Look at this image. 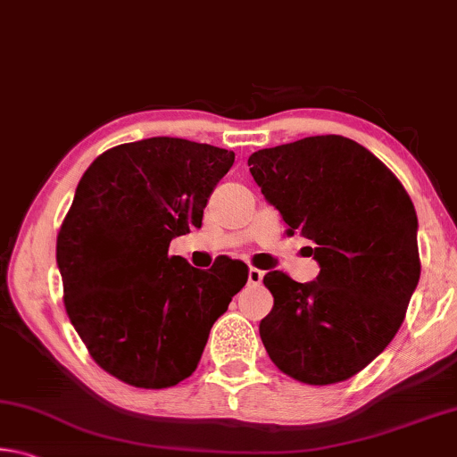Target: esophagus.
<instances>
[{"mask_svg": "<svg viewBox=\"0 0 457 457\" xmlns=\"http://www.w3.org/2000/svg\"><path fill=\"white\" fill-rule=\"evenodd\" d=\"M262 280H264V272L258 268H250V272H247V282H250L252 286H260Z\"/></svg>", "mask_w": 457, "mask_h": 457, "instance_id": "obj_1", "label": "esophagus"}]
</instances>
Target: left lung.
Segmentation results:
<instances>
[{"mask_svg": "<svg viewBox=\"0 0 457 457\" xmlns=\"http://www.w3.org/2000/svg\"><path fill=\"white\" fill-rule=\"evenodd\" d=\"M247 165L320 266L304 284L278 270L264 276L274 308L260 322L262 343L300 383L346 381L397 335L420 282L411 197L373 153L340 135L262 149Z\"/></svg>", "mask_w": 457, "mask_h": 457, "instance_id": "left-lung-1", "label": "left lung"}]
</instances>
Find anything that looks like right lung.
<instances>
[{"mask_svg":"<svg viewBox=\"0 0 457 457\" xmlns=\"http://www.w3.org/2000/svg\"><path fill=\"white\" fill-rule=\"evenodd\" d=\"M234 151L185 138L125 143L95 159L56 239L64 306L90 357L122 383L165 389L197 369L213 322L247 282L239 260L197 270L169 256L201 228Z\"/></svg>","mask_w":457,"mask_h":457,"instance_id":"obj_1","label":"right lung"}]
</instances>
